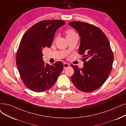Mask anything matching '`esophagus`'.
I'll return each instance as SVG.
<instances>
[{
	"mask_svg": "<svg viewBox=\"0 0 126 126\" xmlns=\"http://www.w3.org/2000/svg\"><path fill=\"white\" fill-rule=\"evenodd\" d=\"M70 67V64L68 63H63V68L64 69H66L67 68H69Z\"/></svg>",
	"mask_w": 126,
	"mask_h": 126,
	"instance_id": "esophagus-1",
	"label": "esophagus"
}]
</instances>
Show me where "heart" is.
<instances>
[{
	"label": "heart",
	"instance_id": "b5f03b06",
	"mask_svg": "<svg viewBox=\"0 0 126 126\" xmlns=\"http://www.w3.org/2000/svg\"><path fill=\"white\" fill-rule=\"evenodd\" d=\"M66 33V37L67 38H68L69 37H71L75 34H77V33L75 32H74V31H73V30H72V29L67 30Z\"/></svg>",
	"mask_w": 126,
	"mask_h": 126
}]
</instances>
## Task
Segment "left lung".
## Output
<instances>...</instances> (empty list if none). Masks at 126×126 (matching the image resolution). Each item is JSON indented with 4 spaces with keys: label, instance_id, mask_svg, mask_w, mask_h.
I'll return each instance as SVG.
<instances>
[{
    "label": "left lung",
    "instance_id": "8db88e82",
    "mask_svg": "<svg viewBox=\"0 0 126 126\" xmlns=\"http://www.w3.org/2000/svg\"><path fill=\"white\" fill-rule=\"evenodd\" d=\"M69 24L79 35V54L85 63L82 68L71 64L74 71L72 82L80 91L92 92L102 86L111 71L114 56L110 44L101 30L93 25L82 22Z\"/></svg>",
    "mask_w": 126,
    "mask_h": 126
}]
</instances>
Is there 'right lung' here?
<instances>
[{
	"mask_svg": "<svg viewBox=\"0 0 126 126\" xmlns=\"http://www.w3.org/2000/svg\"><path fill=\"white\" fill-rule=\"evenodd\" d=\"M66 24L60 20H46L33 25L20 42L16 63L26 86L35 92L51 88L62 72L63 64L56 62L49 65L43 60L42 50L51 47L57 29Z\"/></svg>",
	"mask_w": 126,
	"mask_h": 126,
	"instance_id": "right-lung-1",
	"label": "right lung"
}]
</instances>
